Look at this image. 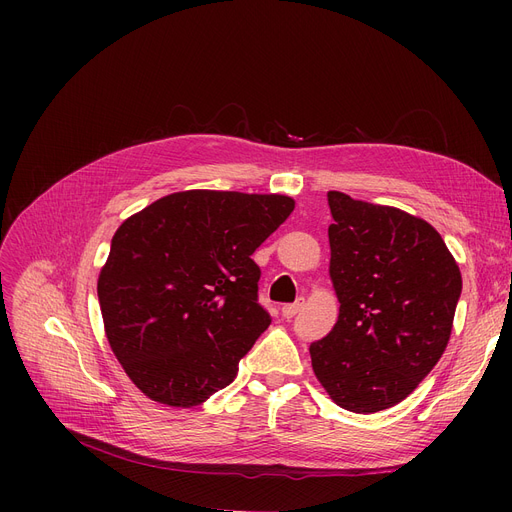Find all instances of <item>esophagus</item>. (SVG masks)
<instances>
[{
	"label": "esophagus",
	"mask_w": 512,
	"mask_h": 512,
	"mask_svg": "<svg viewBox=\"0 0 512 512\" xmlns=\"http://www.w3.org/2000/svg\"><path fill=\"white\" fill-rule=\"evenodd\" d=\"M303 305H305V299H299L297 303H290V305H284L282 307V315L286 317V319H292L294 315H297L301 309H303Z\"/></svg>",
	"instance_id": "obj_1"
}]
</instances>
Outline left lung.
<instances>
[{
	"label": "left lung",
	"instance_id": "obj_1",
	"mask_svg": "<svg viewBox=\"0 0 512 512\" xmlns=\"http://www.w3.org/2000/svg\"><path fill=\"white\" fill-rule=\"evenodd\" d=\"M332 332L309 346L338 407L378 413L405 400L446 351L463 280L438 230L388 205L330 191Z\"/></svg>",
	"mask_w": 512,
	"mask_h": 512
}]
</instances>
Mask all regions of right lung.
Returning a JSON list of instances; mask_svg holds the SVG:
<instances>
[{
  "mask_svg": "<svg viewBox=\"0 0 512 512\" xmlns=\"http://www.w3.org/2000/svg\"><path fill=\"white\" fill-rule=\"evenodd\" d=\"M292 209L286 195L182 191L122 222L97 297L107 342L147 398L191 409L232 384L272 324L251 255Z\"/></svg>",
  "mask_w": 512,
  "mask_h": 512,
  "instance_id": "1",
  "label": "right lung"
}]
</instances>
